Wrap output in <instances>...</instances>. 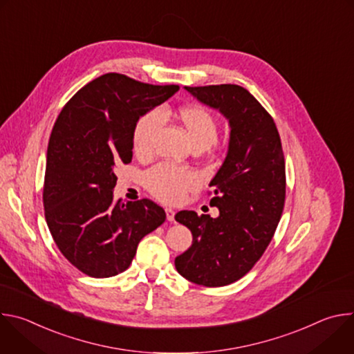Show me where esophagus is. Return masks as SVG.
I'll return each instance as SVG.
<instances>
[{"mask_svg":"<svg viewBox=\"0 0 354 354\" xmlns=\"http://www.w3.org/2000/svg\"><path fill=\"white\" fill-rule=\"evenodd\" d=\"M165 214H167V220L168 221H174L175 220V212L172 209H165Z\"/></svg>","mask_w":354,"mask_h":354,"instance_id":"esophagus-1","label":"esophagus"}]
</instances>
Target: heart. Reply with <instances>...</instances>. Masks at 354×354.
Returning a JSON list of instances; mask_svg holds the SVG:
<instances>
[{
  "mask_svg": "<svg viewBox=\"0 0 354 354\" xmlns=\"http://www.w3.org/2000/svg\"><path fill=\"white\" fill-rule=\"evenodd\" d=\"M178 118L185 127L187 137L197 149L212 148L218 136L216 116L203 106L193 105L179 109ZM164 123V112L151 109L141 115L133 129V145L138 156H148L153 151L156 134ZM147 189L165 203H176L185 193L197 185L196 175L185 168L158 165L144 176Z\"/></svg>",
  "mask_w": 354,
  "mask_h": 354,
  "instance_id": "obj_1",
  "label": "heart"
}]
</instances>
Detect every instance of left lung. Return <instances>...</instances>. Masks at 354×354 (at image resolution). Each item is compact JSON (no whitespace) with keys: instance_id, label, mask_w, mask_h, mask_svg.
I'll list each match as a JSON object with an SVG mask.
<instances>
[{"instance_id":"8db88e82","label":"left lung","mask_w":354,"mask_h":354,"mask_svg":"<svg viewBox=\"0 0 354 354\" xmlns=\"http://www.w3.org/2000/svg\"><path fill=\"white\" fill-rule=\"evenodd\" d=\"M198 102L218 111L230 124L225 160L210 186L218 217L179 212L175 220L193 235L175 258L189 281L221 287L245 276L261 259L280 221L286 165L272 116L245 88L234 84L185 86Z\"/></svg>"}]
</instances>
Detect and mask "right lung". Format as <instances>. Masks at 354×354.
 I'll list each match as a JSON object with an SVG mask.
<instances>
[{"mask_svg": "<svg viewBox=\"0 0 354 354\" xmlns=\"http://www.w3.org/2000/svg\"><path fill=\"white\" fill-rule=\"evenodd\" d=\"M178 85H149L108 73L81 88L50 136L43 187L46 221L66 259L82 273L124 272L138 242L167 218L154 201L113 198L116 167L133 158V129Z\"/></svg>", "mask_w": 354, "mask_h": 354, "instance_id": "add662e5", "label": "right lung"}]
</instances>
